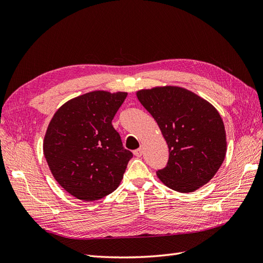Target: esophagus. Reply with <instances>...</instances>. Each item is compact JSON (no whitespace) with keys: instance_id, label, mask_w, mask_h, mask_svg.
Instances as JSON below:
<instances>
[{"instance_id":"obj_1","label":"esophagus","mask_w":263,"mask_h":263,"mask_svg":"<svg viewBox=\"0 0 263 263\" xmlns=\"http://www.w3.org/2000/svg\"><path fill=\"white\" fill-rule=\"evenodd\" d=\"M142 154H144V151H142V148H138L134 151V155L136 157H141Z\"/></svg>"}]
</instances>
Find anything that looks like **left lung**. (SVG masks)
Segmentation results:
<instances>
[{
  "label": "left lung",
  "mask_w": 263,
  "mask_h": 263,
  "mask_svg": "<svg viewBox=\"0 0 263 263\" xmlns=\"http://www.w3.org/2000/svg\"><path fill=\"white\" fill-rule=\"evenodd\" d=\"M136 94L169 147L166 166L157 171L159 180L181 193L194 192L210 182L227 150L225 126L217 109L180 86H157Z\"/></svg>",
  "instance_id": "1"
}]
</instances>
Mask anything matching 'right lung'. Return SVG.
<instances>
[{
	"mask_svg": "<svg viewBox=\"0 0 263 263\" xmlns=\"http://www.w3.org/2000/svg\"><path fill=\"white\" fill-rule=\"evenodd\" d=\"M126 92L93 91L66 102L47 128L44 155L60 186L84 202L100 200L121 183L133 154L112 121Z\"/></svg>",
	"mask_w": 263,
	"mask_h": 263,
	"instance_id": "obj_1",
	"label": "right lung"
}]
</instances>
